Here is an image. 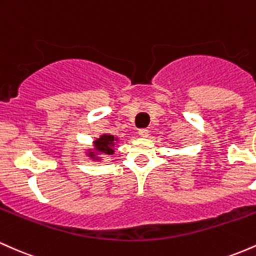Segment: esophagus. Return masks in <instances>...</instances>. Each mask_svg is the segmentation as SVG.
Returning a JSON list of instances; mask_svg holds the SVG:
<instances>
[{
  "mask_svg": "<svg viewBox=\"0 0 256 256\" xmlns=\"http://www.w3.org/2000/svg\"><path fill=\"white\" fill-rule=\"evenodd\" d=\"M138 134H140V137L142 138H146L149 136V131L146 130V128H143V130H140L138 131Z\"/></svg>",
  "mask_w": 256,
  "mask_h": 256,
  "instance_id": "1",
  "label": "esophagus"
}]
</instances>
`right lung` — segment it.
<instances>
[{"label": "right lung", "instance_id": "right-lung-1", "mask_svg": "<svg viewBox=\"0 0 256 256\" xmlns=\"http://www.w3.org/2000/svg\"><path fill=\"white\" fill-rule=\"evenodd\" d=\"M119 138L114 137L113 134H102L98 138L92 142L90 148L85 149V155L92 161L101 162L104 161V155H113L116 148L118 146Z\"/></svg>", "mask_w": 256, "mask_h": 256}]
</instances>
